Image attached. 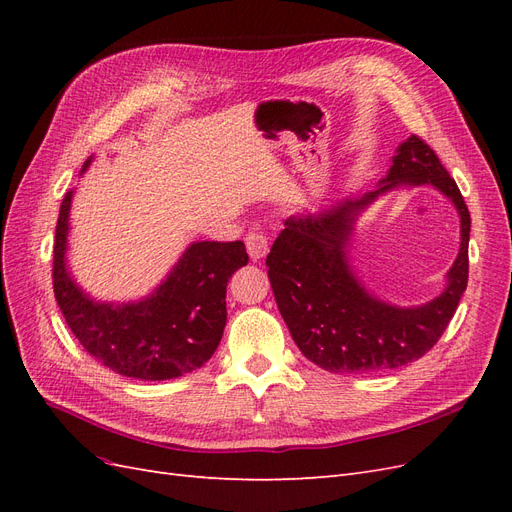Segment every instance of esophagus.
Here are the masks:
<instances>
[{
	"mask_svg": "<svg viewBox=\"0 0 512 512\" xmlns=\"http://www.w3.org/2000/svg\"><path fill=\"white\" fill-rule=\"evenodd\" d=\"M245 247L252 260H260L269 252V241L265 235H260V232H250V235L245 237Z\"/></svg>",
	"mask_w": 512,
	"mask_h": 512,
	"instance_id": "34e87169",
	"label": "esophagus"
}]
</instances>
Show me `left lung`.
Returning a JSON list of instances; mask_svg holds the SVG:
<instances>
[{
	"label": "left lung",
	"instance_id": "left-lung-1",
	"mask_svg": "<svg viewBox=\"0 0 512 512\" xmlns=\"http://www.w3.org/2000/svg\"><path fill=\"white\" fill-rule=\"evenodd\" d=\"M431 184L456 205L462 243L436 300L401 308L369 293L353 273L349 247L358 215L384 193ZM470 211L457 183L418 136L401 143L374 192L344 196L316 213L292 215L267 256L286 327L305 359L333 374L395 369L421 359L451 322L468 286Z\"/></svg>",
	"mask_w": 512,
	"mask_h": 512
}]
</instances>
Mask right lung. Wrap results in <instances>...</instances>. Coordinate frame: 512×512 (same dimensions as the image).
Masks as SVG:
<instances>
[{
	"mask_svg": "<svg viewBox=\"0 0 512 512\" xmlns=\"http://www.w3.org/2000/svg\"><path fill=\"white\" fill-rule=\"evenodd\" d=\"M94 162L91 156L81 175ZM61 203L53 250V288L70 331L104 367L136 380H170L203 367L226 327V286L247 265L241 241H194L164 280L136 301L94 299L68 267L70 207Z\"/></svg>",
	"mask_w": 512,
	"mask_h": 512,
	"instance_id": "1",
	"label": "right lung"
}]
</instances>
